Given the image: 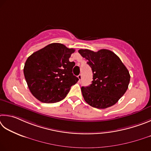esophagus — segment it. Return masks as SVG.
I'll return each instance as SVG.
<instances>
[{
    "mask_svg": "<svg viewBox=\"0 0 151 151\" xmlns=\"http://www.w3.org/2000/svg\"><path fill=\"white\" fill-rule=\"evenodd\" d=\"M78 79H79V80H80V81L81 80V79H82V75H81V74H80V75H79L78 76Z\"/></svg>",
    "mask_w": 151,
    "mask_h": 151,
    "instance_id": "obj_1",
    "label": "esophagus"
}]
</instances>
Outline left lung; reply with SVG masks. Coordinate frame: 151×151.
<instances>
[{"instance_id": "8db88e82", "label": "left lung", "mask_w": 151, "mask_h": 151, "mask_svg": "<svg viewBox=\"0 0 151 151\" xmlns=\"http://www.w3.org/2000/svg\"><path fill=\"white\" fill-rule=\"evenodd\" d=\"M81 55L88 60L93 72L90 86L81 87L86 103L97 109H105L115 105L128 89L130 74L115 53L102 49L95 52L79 50Z\"/></svg>"}]
</instances>
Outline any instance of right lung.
Instances as JSON below:
<instances>
[{"instance_id":"right-lung-1","label":"right lung","mask_w":151,"mask_h":151,"mask_svg":"<svg viewBox=\"0 0 151 151\" xmlns=\"http://www.w3.org/2000/svg\"><path fill=\"white\" fill-rule=\"evenodd\" d=\"M75 52L60 43H52L33 53L26 60L24 74L32 94L40 101L53 104L65 98L79 80L75 65L69 58Z\"/></svg>"}]
</instances>
